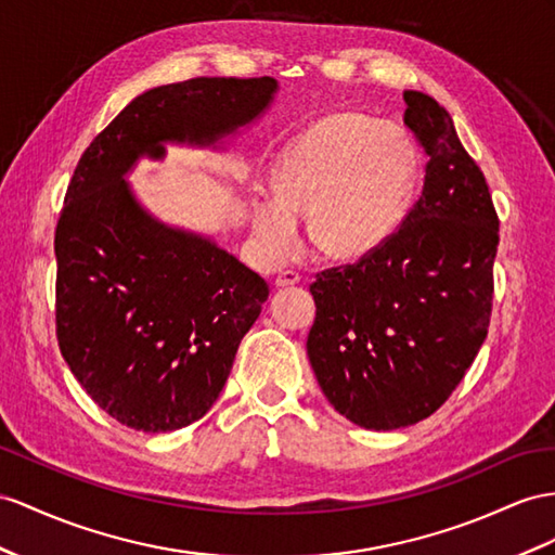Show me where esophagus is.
Masks as SVG:
<instances>
[{
	"label": "esophagus",
	"mask_w": 555,
	"mask_h": 555,
	"mask_svg": "<svg viewBox=\"0 0 555 555\" xmlns=\"http://www.w3.org/2000/svg\"><path fill=\"white\" fill-rule=\"evenodd\" d=\"M302 281V276L297 274V272H293V269H286V272H281L279 276H276V288H291V286H297V283Z\"/></svg>",
	"instance_id": "obj_1"
}]
</instances>
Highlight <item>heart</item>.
Masks as SVG:
<instances>
[{"mask_svg": "<svg viewBox=\"0 0 555 555\" xmlns=\"http://www.w3.org/2000/svg\"><path fill=\"white\" fill-rule=\"evenodd\" d=\"M417 150L361 112H335L283 147L272 170L276 198L253 204V227L272 258L311 244L325 258H371L399 230L417 180Z\"/></svg>", "mask_w": 555, "mask_h": 555, "instance_id": "heart-1", "label": "heart"}]
</instances>
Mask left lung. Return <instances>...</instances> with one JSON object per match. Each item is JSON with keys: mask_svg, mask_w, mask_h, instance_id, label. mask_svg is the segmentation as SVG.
<instances>
[{"mask_svg": "<svg viewBox=\"0 0 555 555\" xmlns=\"http://www.w3.org/2000/svg\"><path fill=\"white\" fill-rule=\"evenodd\" d=\"M424 154L422 196L375 255L317 274L307 353L325 399L363 429L434 415L488 337L500 218L448 112L405 91Z\"/></svg>", "mask_w": 555, "mask_h": 555, "instance_id": "obj_1", "label": "left lung"}]
</instances>
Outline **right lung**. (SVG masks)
<instances>
[{"instance_id":"1","label":"right lung","mask_w":555,"mask_h":555,"mask_svg":"<svg viewBox=\"0 0 555 555\" xmlns=\"http://www.w3.org/2000/svg\"><path fill=\"white\" fill-rule=\"evenodd\" d=\"M272 77H196L138 95L93 138L55 224V335L109 417L145 434L202 420L269 288L210 238L156 222L124 173L164 142L210 145L272 101Z\"/></svg>"}]
</instances>
